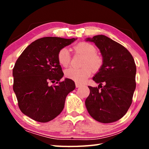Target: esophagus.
Wrapping results in <instances>:
<instances>
[{
	"label": "esophagus",
	"mask_w": 149,
	"mask_h": 149,
	"mask_svg": "<svg viewBox=\"0 0 149 149\" xmlns=\"http://www.w3.org/2000/svg\"><path fill=\"white\" fill-rule=\"evenodd\" d=\"M81 86V85L79 84H78V83H75V87H76V88H79Z\"/></svg>",
	"instance_id": "esophagus-1"
}]
</instances>
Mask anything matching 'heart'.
<instances>
[{
    "instance_id": "obj_1",
    "label": "heart",
    "mask_w": 149,
    "mask_h": 149,
    "mask_svg": "<svg viewBox=\"0 0 149 149\" xmlns=\"http://www.w3.org/2000/svg\"><path fill=\"white\" fill-rule=\"evenodd\" d=\"M74 50L77 53L81 54L85 57L84 65L85 67L81 69L75 68H69L65 70V76L70 79H72L77 83L85 82L91 74V69L97 71L101 66L102 60L99 56L96 54L97 49L94 45L88 42H83L77 44L74 47ZM59 64L64 67L68 65L70 62V52L68 48H62L59 50L57 56ZM89 65L91 68L88 67Z\"/></svg>"
}]
</instances>
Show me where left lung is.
<instances>
[{
  "label": "left lung",
  "instance_id": "left-lung-1",
  "mask_svg": "<svg viewBox=\"0 0 149 149\" xmlns=\"http://www.w3.org/2000/svg\"><path fill=\"white\" fill-rule=\"evenodd\" d=\"M85 41L94 42L102 57V64L93 77L99 85L88 86L87 110L98 122H114L126 114L132 104L136 87L134 59L124 47L105 35H95Z\"/></svg>",
  "mask_w": 149,
  "mask_h": 149
}]
</instances>
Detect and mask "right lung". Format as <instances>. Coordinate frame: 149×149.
<instances>
[{"label": "right lung", "mask_w": 149, "mask_h": 149, "mask_svg": "<svg viewBox=\"0 0 149 149\" xmlns=\"http://www.w3.org/2000/svg\"><path fill=\"white\" fill-rule=\"evenodd\" d=\"M77 39L46 37L31 42L14 65L13 90L20 110L39 122H48L64 109L65 100L75 88L74 81L65 78L58 61L59 50ZM56 82L57 85L50 86Z\"/></svg>", "instance_id": "add662e5"}]
</instances>
